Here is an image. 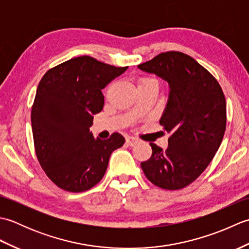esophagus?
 Returning a JSON list of instances; mask_svg holds the SVG:
<instances>
[{
  "instance_id": "34e87169",
  "label": "esophagus",
  "mask_w": 249,
  "mask_h": 249,
  "mask_svg": "<svg viewBox=\"0 0 249 249\" xmlns=\"http://www.w3.org/2000/svg\"><path fill=\"white\" fill-rule=\"evenodd\" d=\"M137 142H138V139L137 138H134V137H128V138H126V143H127L128 145L133 146L135 145Z\"/></svg>"
}]
</instances>
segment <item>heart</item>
I'll use <instances>...</instances> for the list:
<instances>
[{"label": "heart", "instance_id": "b5f03b06", "mask_svg": "<svg viewBox=\"0 0 249 249\" xmlns=\"http://www.w3.org/2000/svg\"><path fill=\"white\" fill-rule=\"evenodd\" d=\"M149 82H156V80H154V79H152V78H145V77L140 78L138 86H141V84H144V83H149Z\"/></svg>", "mask_w": 249, "mask_h": 249}]
</instances>
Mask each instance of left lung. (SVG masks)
<instances>
[{
	"label": "left lung",
	"mask_w": 249,
	"mask_h": 249,
	"mask_svg": "<svg viewBox=\"0 0 249 249\" xmlns=\"http://www.w3.org/2000/svg\"><path fill=\"white\" fill-rule=\"evenodd\" d=\"M138 67L162 78L170 88L160 120L171 134L168 147L150 143L152 156L141 162V168L157 187L182 189L205 170L223 141L227 123L224 92L212 73L183 52H162Z\"/></svg>",
	"instance_id": "left-lung-1"
}]
</instances>
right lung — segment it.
Returning a JSON list of instances; mask_svg holds the SVG:
<instances>
[{"label": "right lung", "mask_w": 249, "mask_h": 249, "mask_svg": "<svg viewBox=\"0 0 249 249\" xmlns=\"http://www.w3.org/2000/svg\"><path fill=\"white\" fill-rule=\"evenodd\" d=\"M126 70L83 55L41 78L32 106V130L37 160L57 187L71 193L92 188L103 178L111 153L124 144L119 133L95 139L89 127L104 107L102 89Z\"/></svg>", "instance_id": "1"}]
</instances>
